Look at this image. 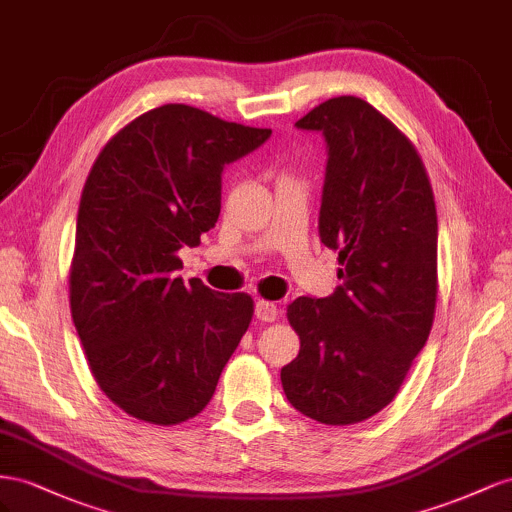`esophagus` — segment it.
I'll return each mask as SVG.
<instances>
[{
	"label": "esophagus",
	"instance_id": "esophagus-1",
	"mask_svg": "<svg viewBox=\"0 0 512 512\" xmlns=\"http://www.w3.org/2000/svg\"><path fill=\"white\" fill-rule=\"evenodd\" d=\"M276 315H279V309H276V304L264 298H257L255 302V317L261 321H274Z\"/></svg>",
	"mask_w": 512,
	"mask_h": 512
}]
</instances>
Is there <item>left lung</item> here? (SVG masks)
<instances>
[{"label": "left lung", "mask_w": 512, "mask_h": 512, "mask_svg": "<svg viewBox=\"0 0 512 512\" xmlns=\"http://www.w3.org/2000/svg\"><path fill=\"white\" fill-rule=\"evenodd\" d=\"M319 130L328 167L319 236L339 251L328 298L287 306L300 352L281 369L287 401L345 427L397 397L425 347L437 302V212L425 163L405 133L356 96L321 102L296 122Z\"/></svg>", "instance_id": "left-lung-1"}]
</instances>
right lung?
Masks as SVG:
<instances>
[{
  "label": "right lung",
  "instance_id": "add662e5",
  "mask_svg": "<svg viewBox=\"0 0 512 512\" xmlns=\"http://www.w3.org/2000/svg\"><path fill=\"white\" fill-rule=\"evenodd\" d=\"M270 128L163 105L120 128L87 175L70 313L98 388L141 422L195 418L251 324L253 298L184 283L178 251L221 214V171Z\"/></svg>",
  "mask_w": 512,
  "mask_h": 512
}]
</instances>
